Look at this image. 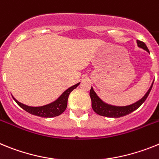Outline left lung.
I'll return each mask as SVG.
<instances>
[{
  "mask_svg": "<svg viewBox=\"0 0 159 159\" xmlns=\"http://www.w3.org/2000/svg\"><path fill=\"white\" fill-rule=\"evenodd\" d=\"M137 43L139 47L143 48V49L149 52L148 48H147V46H146V44L143 41H137ZM152 86L153 84L151 85L149 90L147 91V93L145 94V96L141 100L138 101L137 102L127 106H114L106 104V103L103 102L97 96L96 93L93 91V88L91 87L90 91H89V96H90L91 102H92V108H93V111L96 114H99L101 116H105V117H108V118H120V117H123V116L127 115V114H130L133 111L137 110L139 106L144 102L146 99L147 98L150 90L152 89Z\"/></svg>",
  "mask_w": 159,
  "mask_h": 159,
  "instance_id": "8db88e82",
  "label": "left lung"
}]
</instances>
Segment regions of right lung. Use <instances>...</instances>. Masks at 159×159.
<instances>
[{
  "instance_id": "1",
  "label": "right lung",
  "mask_w": 159,
  "mask_h": 159,
  "mask_svg": "<svg viewBox=\"0 0 159 159\" xmlns=\"http://www.w3.org/2000/svg\"><path fill=\"white\" fill-rule=\"evenodd\" d=\"M79 84L80 83L76 84V85L69 88L68 89H66L64 93L61 95L60 98L57 101H55L54 102L50 103V104L44 106L32 107V106H25V105L19 102L14 98H13V99L20 107H21L23 110H25L30 114H34V115L36 116H39L41 118H53V117H57V116L60 115L66 110V107H67V102H68V98L70 96V93L74 89L78 87Z\"/></svg>"
}]
</instances>
